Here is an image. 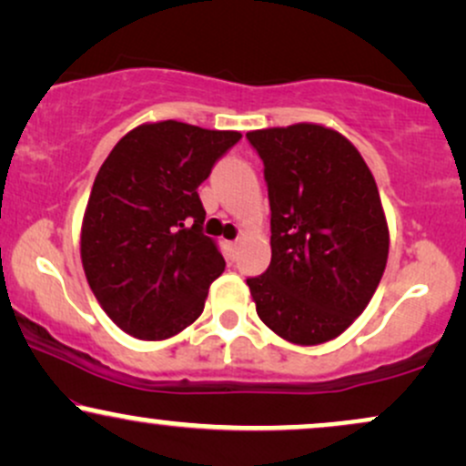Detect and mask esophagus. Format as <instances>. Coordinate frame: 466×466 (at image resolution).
<instances>
[{
    "label": "esophagus",
    "instance_id": "34e87169",
    "mask_svg": "<svg viewBox=\"0 0 466 466\" xmlns=\"http://www.w3.org/2000/svg\"><path fill=\"white\" fill-rule=\"evenodd\" d=\"M228 249H229V254H237V249H238V240H228Z\"/></svg>",
    "mask_w": 466,
    "mask_h": 466
}]
</instances>
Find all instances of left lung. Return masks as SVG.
I'll return each mask as SVG.
<instances>
[{
    "label": "left lung",
    "mask_w": 466,
    "mask_h": 466,
    "mask_svg": "<svg viewBox=\"0 0 466 466\" xmlns=\"http://www.w3.org/2000/svg\"><path fill=\"white\" fill-rule=\"evenodd\" d=\"M265 164L271 263L248 285L256 313L282 339H335L372 300L390 232L377 181L339 131L313 122L249 131Z\"/></svg>",
    "instance_id": "1"
}]
</instances>
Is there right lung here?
Returning a JSON list of instances; mask_svg holds the SVG:
<instances>
[{
  "label": "right lung",
  "instance_id": "obj_1",
  "mask_svg": "<svg viewBox=\"0 0 466 466\" xmlns=\"http://www.w3.org/2000/svg\"><path fill=\"white\" fill-rule=\"evenodd\" d=\"M238 131L177 120L127 133L96 175L80 228L89 289L117 329L159 341L199 318L226 260L206 218L199 184Z\"/></svg>",
  "mask_w": 466,
  "mask_h": 466
}]
</instances>
